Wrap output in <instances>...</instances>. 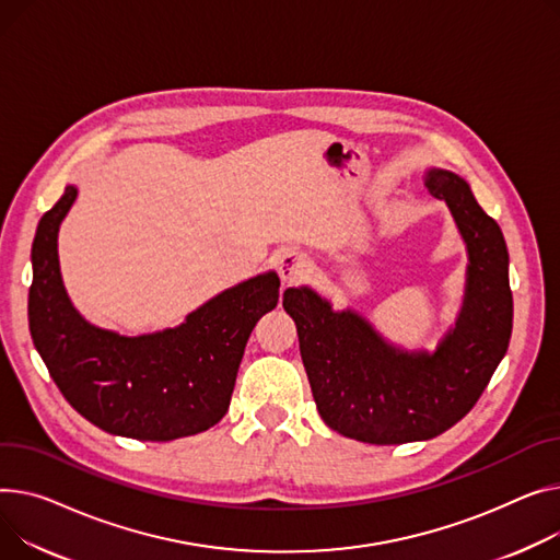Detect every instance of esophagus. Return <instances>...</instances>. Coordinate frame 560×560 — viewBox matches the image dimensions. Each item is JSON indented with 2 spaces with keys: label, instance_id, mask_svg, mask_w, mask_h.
Wrapping results in <instances>:
<instances>
[{
  "label": "esophagus",
  "instance_id": "esophagus-1",
  "mask_svg": "<svg viewBox=\"0 0 560 560\" xmlns=\"http://www.w3.org/2000/svg\"><path fill=\"white\" fill-rule=\"evenodd\" d=\"M279 277L285 281V283H292V281H300L306 277L308 272V258L306 254L296 252V249H285L281 256H279Z\"/></svg>",
  "mask_w": 560,
  "mask_h": 560
}]
</instances>
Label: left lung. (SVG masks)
I'll use <instances>...</instances> for the list:
<instances>
[{
  "label": "left lung",
  "instance_id": "obj_1",
  "mask_svg": "<svg viewBox=\"0 0 560 560\" xmlns=\"http://www.w3.org/2000/svg\"><path fill=\"white\" fill-rule=\"evenodd\" d=\"M425 189L448 205L468 249L464 304L434 353L389 345L362 315L332 311L306 285L283 292L319 417L355 441H425L453 428L487 389L509 347L513 296L502 230L457 173L428 168Z\"/></svg>",
  "mask_w": 560,
  "mask_h": 560
}]
</instances>
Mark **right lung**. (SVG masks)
<instances>
[{
    "instance_id": "obj_1",
    "label": "right lung",
    "mask_w": 560,
    "mask_h": 560,
    "mask_svg": "<svg viewBox=\"0 0 560 560\" xmlns=\"http://www.w3.org/2000/svg\"><path fill=\"white\" fill-rule=\"evenodd\" d=\"M69 184L40 218L31 264L28 328L67 402L96 428L139 441H173L225 417L256 322L279 302V277H252L160 332L126 338L81 317L58 264L60 222L77 200Z\"/></svg>"
}]
</instances>
